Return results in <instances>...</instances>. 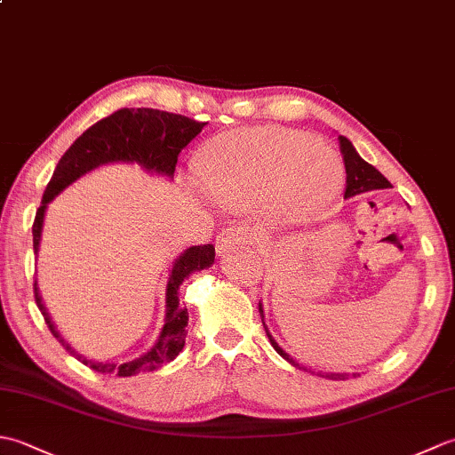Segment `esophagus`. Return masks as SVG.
Here are the masks:
<instances>
[{
  "instance_id": "1",
  "label": "esophagus",
  "mask_w": 455,
  "mask_h": 455,
  "mask_svg": "<svg viewBox=\"0 0 455 455\" xmlns=\"http://www.w3.org/2000/svg\"><path fill=\"white\" fill-rule=\"evenodd\" d=\"M252 243V233L244 227H233L222 230L217 238V252L219 256H225L228 250H233L238 244H248Z\"/></svg>"
}]
</instances>
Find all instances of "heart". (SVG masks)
<instances>
[{
  "label": "heart",
  "instance_id": "1",
  "mask_svg": "<svg viewBox=\"0 0 455 455\" xmlns=\"http://www.w3.org/2000/svg\"><path fill=\"white\" fill-rule=\"evenodd\" d=\"M201 183L222 207L267 201L275 225L316 219L338 189L342 162L308 134L282 127L240 129L211 144L199 164Z\"/></svg>",
  "mask_w": 455,
  "mask_h": 455
}]
</instances>
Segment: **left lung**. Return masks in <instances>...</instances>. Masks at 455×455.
<instances>
[{
    "label": "left lung",
    "instance_id": "obj_1",
    "mask_svg": "<svg viewBox=\"0 0 455 455\" xmlns=\"http://www.w3.org/2000/svg\"><path fill=\"white\" fill-rule=\"evenodd\" d=\"M338 140H340V152H342V158H344V166H346V191H344V197L350 199L354 196H360V193H367V191H375V189H387L391 188L389 180L383 176V173L379 170H375L371 164H367L360 154L355 152L354 144L347 140L346 137H338ZM259 307V316H262V323H264V307L262 303L258 305ZM264 328H266V334L269 338V344L274 346V350L283 357V360H287L291 365L299 367V370H307V367L299 365L291 355H289L282 346H279L275 340L272 332L267 331V326L264 323ZM311 371V370H308ZM311 373H316L321 377H326V379H332V381H344L350 377V373H334V371H311ZM354 377L360 375V373H352Z\"/></svg>",
    "mask_w": 455,
    "mask_h": 455
}]
</instances>
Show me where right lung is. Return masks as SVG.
I'll use <instances>...</instances> for the list:
<instances>
[{"instance_id": "right-lung-1", "label": "right lung", "mask_w": 455, "mask_h": 455, "mask_svg": "<svg viewBox=\"0 0 455 455\" xmlns=\"http://www.w3.org/2000/svg\"><path fill=\"white\" fill-rule=\"evenodd\" d=\"M207 123L193 121L183 115L139 108V109H119L109 117L98 121L85 131L82 137L74 140L70 148L64 152L60 162L56 164L54 173L44 189L41 207L36 211L33 222V250L38 254L41 246L43 225L46 207L56 196L72 186L76 180H80L92 170L105 166V164H139L142 170L156 176L172 180L176 172V164L180 152L197 137L201 129ZM215 262V248L212 244L191 246L176 258L168 277L166 285V318L160 331L158 340L147 354L132 362H98L90 360L78 354L68 344L62 334L56 331L51 315L43 303V297L38 293V285L35 279V301L38 311L43 313L44 323L51 328L54 338L60 342L68 352L78 357V360L100 373H115L119 377H131L140 371H154L160 365L176 360V355L186 346V326H188V308L180 305V285L183 279L189 277L193 272H201Z\"/></svg>"}]
</instances>
